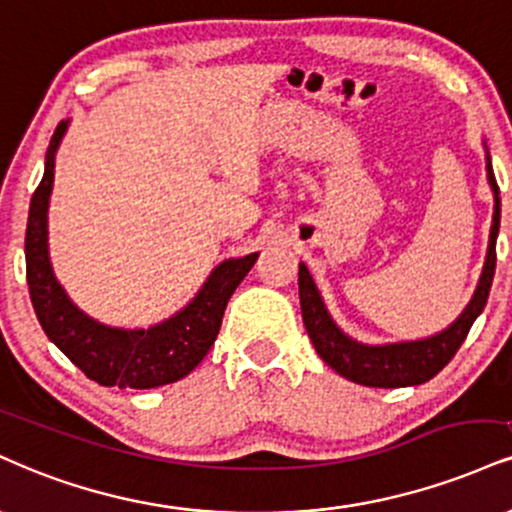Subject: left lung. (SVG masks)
Listing matches in <instances>:
<instances>
[{
  "label": "left lung",
  "mask_w": 512,
  "mask_h": 512,
  "mask_svg": "<svg viewBox=\"0 0 512 512\" xmlns=\"http://www.w3.org/2000/svg\"><path fill=\"white\" fill-rule=\"evenodd\" d=\"M486 181H489L491 193H494V221H491L489 248H486L482 276H479L472 300L460 312V317L451 326L439 331V334L417 338V341L384 343V346H369V343L355 341L329 315L310 269L305 267V262H300L298 291L307 336H310L317 355L334 372L346 377L348 381H355V384L372 386V389H400V386L424 384V381L436 377L453 360V355L458 353V348L463 346L467 334H470L474 319L482 315L496 272V238L498 226H501V197H498L489 150H486Z\"/></svg>",
  "instance_id": "obj_1"
}]
</instances>
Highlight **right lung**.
I'll list each match as a JSON object with an SVG mask.
<instances>
[{
    "mask_svg": "<svg viewBox=\"0 0 512 512\" xmlns=\"http://www.w3.org/2000/svg\"><path fill=\"white\" fill-rule=\"evenodd\" d=\"M61 121L49 140L45 174L33 193L26 229V276L35 315L49 341L85 377L119 389H155L174 384L200 365L217 341L221 317L238 283L248 276L260 252L231 257L212 269L186 307L147 329H123L97 322L69 298L49 262L47 209L54 186V159L69 131Z\"/></svg>",
    "mask_w": 512,
    "mask_h": 512,
    "instance_id": "1",
    "label": "right lung"
}]
</instances>
